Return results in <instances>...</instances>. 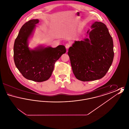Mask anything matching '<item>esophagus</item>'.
<instances>
[{
	"mask_svg": "<svg viewBox=\"0 0 129 129\" xmlns=\"http://www.w3.org/2000/svg\"><path fill=\"white\" fill-rule=\"evenodd\" d=\"M70 46H71V44L70 43H66V45H65V47H66V49H69V48L70 47Z\"/></svg>",
	"mask_w": 129,
	"mask_h": 129,
	"instance_id": "1",
	"label": "esophagus"
}]
</instances>
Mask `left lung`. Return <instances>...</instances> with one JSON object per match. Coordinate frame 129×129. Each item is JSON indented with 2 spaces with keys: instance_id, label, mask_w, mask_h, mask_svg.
Returning a JSON list of instances; mask_svg holds the SVG:
<instances>
[{
  "instance_id": "obj_1",
  "label": "left lung",
  "mask_w": 129,
  "mask_h": 129,
  "mask_svg": "<svg viewBox=\"0 0 129 129\" xmlns=\"http://www.w3.org/2000/svg\"><path fill=\"white\" fill-rule=\"evenodd\" d=\"M91 28L89 39L75 41L68 52L73 73L82 81L98 80L104 77L114 56L113 39L106 25L95 22Z\"/></svg>"
}]
</instances>
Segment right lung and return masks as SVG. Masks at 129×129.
<instances>
[{
    "instance_id": "obj_1",
    "label": "right lung",
    "mask_w": 129,
    "mask_h": 129,
    "mask_svg": "<svg viewBox=\"0 0 129 129\" xmlns=\"http://www.w3.org/2000/svg\"><path fill=\"white\" fill-rule=\"evenodd\" d=\"M38 23V19L30 20L22 26L14 42L13 58L16 67L25 78L41 82L50 77L55 62L66 50L61 45L55 48L29 50L28 39Z\"/></svg>"
}]
</instances>
